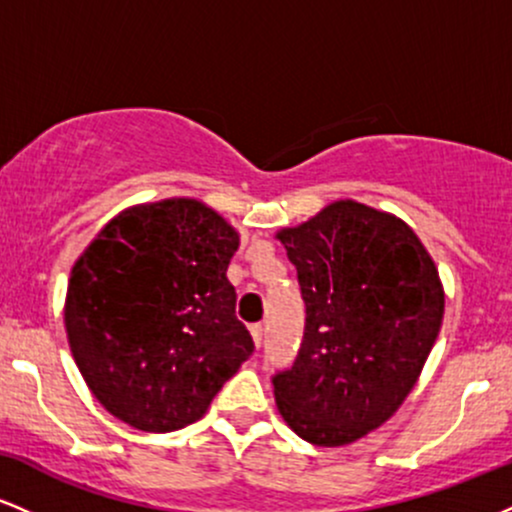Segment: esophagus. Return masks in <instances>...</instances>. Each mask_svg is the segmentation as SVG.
<instances>
[{"label":"esophagus","instance_id":"esophagus-1","mask_svg":"<svg viewBox=\"0 0 512 512\" xmlns=\"http://www.w3.org/2000/svg\"><path fill=\"white\" fill-rule=\"evenodd\" d=\"M250 334H252V339H255V344L262 346V339H264V325H262V322H255V325H250Z\"/></svg>","mask_w":512,"mask_h":512}]
</instances>
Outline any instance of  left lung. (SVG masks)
<instances>
[{"instance_id":"obj_1","label":"left lung","mask_w":512,"mask_h":512,"mask_svg":"<svg viewBox=\"0 0 512 512\" xmlns=\"http://www.w3.org/2000/svg\"><path fill=\"white\" fill-rule=\"evenodd\" d=\"M298 272L305 332L272 375L279 414L320 448L383 426L419 380L443 322L438 269L404 221L334 202L279 233Z\"/></svg>"}]
</instances>
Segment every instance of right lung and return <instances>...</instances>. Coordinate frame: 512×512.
Instances as JSON below:
<instances>
[{
  "label": "right lung",
  "mask_w": 512,
  "mask_h": 512,
  "mask_svg": "<svg viewBox=\"0 0 512 512\" xmlns=\"http://www.w3.org/2000/svg\"><path fill=\"white\" fill-rule=\"evenodd\" d=\"M238 233L195 199L117 216L74 264L64 325L86 385L149 433L195 424L255 351L226 269Z\"/></svg>",
  "instance_id": "obj_1"
}]
</instances>
